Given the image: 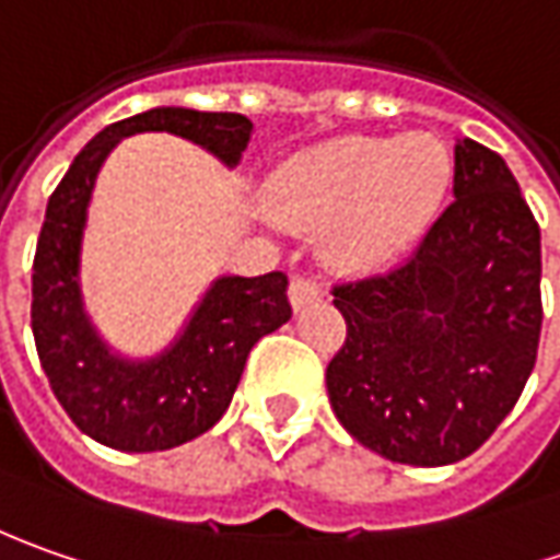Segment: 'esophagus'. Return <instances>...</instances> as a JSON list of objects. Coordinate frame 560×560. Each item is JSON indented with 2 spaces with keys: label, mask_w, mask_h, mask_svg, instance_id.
Wrapping results in <instances>:
<instances>
[{
  "label": "esophagus",
  "mask_w": 560,
  "mask_h": 560,
  "mask_svg": "<svg viewBox=\"0 0 560 560\" xmlns=\"http://www.w3.org/2000/svg\"><path fill=\"white\" fill-rule=\"evenodd\" d=\"M318 298V284L313 279H306V276H294L291 284H288V300H291V306L300 310V306H306L310 300Z\"/></svg>",
  "instance_id": "obj_1"
}]
</instances>
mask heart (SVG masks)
Masks as SVG:
<instances>
[{"label": "heart", "mask_w": 560, "mask_h": 560, "mask_svg": "<svg viewBox=\"0 0 560 560\" xmlns=\"http://www.w3.org/2000/svg\"><path fill=\"white\" fill-rule=\"evenodd\" d=\"M450 176V151L431 132L340 136L288 158L266 183V203L284 225H331V254L372 269L421 235Z\"/></svg>", "instance_id": "b5f03b06"}]
</instances>
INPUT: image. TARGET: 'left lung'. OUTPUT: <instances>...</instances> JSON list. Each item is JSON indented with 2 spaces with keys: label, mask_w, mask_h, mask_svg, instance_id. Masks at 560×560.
Instances as JSON below:
<instances>
[{
  "label": "left lung",
  "mask_w": 560,
  "mask_h": 560,
  "mask_svg": "<svg viewBox=\"0 0 560 560\" xmlns=\"http://www.w3.org/2000/svg\"><path fill=\"white\" fill-rule=\"evenodd\" d=\"M453 203L390 272L335 284L338 421L399 465H453L514 409L539 350V225L505 161L455 142Z\"/></svg>",
  "instance_id": "8db88e82"
}]
</instances>
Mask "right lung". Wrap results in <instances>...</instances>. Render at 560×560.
Returning a JSON list of instances; mask_svg holds the SVG:
<instances>
[{"label":"right lung","mask_w":560,"mask_h":560,"mask_svg":"<svg viewBox=\"0 0 560 560\" xmlns=\"http://www.w3.org/2000/svg\"><path fill=\"white\" fill-rule=\"evenodd\" d=\"M250 129L244 114L151 107L102 129L51 191L33 257V340L70 421L110 450L161 453L210 431L232 402L250 347L291 318V303L281 272L222 276L161 357H114L92 328L80 294V242L95 176L114 145L136 132L183 136L235 166Z\"/></svg>","instance_id":"add662e5"}]
</instances>
